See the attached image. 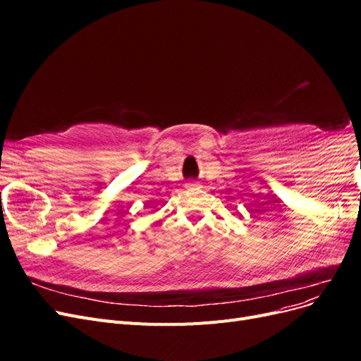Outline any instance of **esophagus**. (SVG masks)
<instances>
[{
	"mask_svg": "<svg viewBox=\"0 0 361 361\" xmlns=\"http://www.w3.org/2000/svg\"><path fill=\"white\" fill-rule=\"evenodd\" d=\"M187 188H190V190H200L202 185L199 182H188L187 183Z\"/></svg>",
	"mask_w": 361,
	"mask_h": 361,
	"instance_id": "esophagus-1",
	"label": "esophagus"
}]
</instances>
